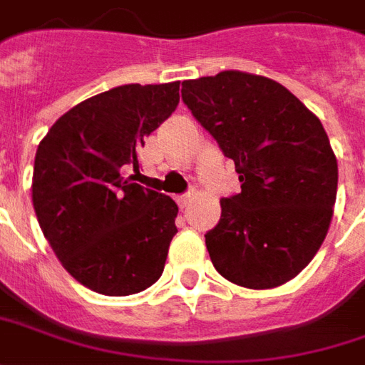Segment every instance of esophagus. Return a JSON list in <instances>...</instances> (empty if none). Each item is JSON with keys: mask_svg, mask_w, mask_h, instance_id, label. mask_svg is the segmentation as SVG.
Segmentation results:
<instances>
[{"mask_svg": "<svg viewBox=\"0 0 365 365\" xmlns=\"http://www.w3.org/2000/svg\"><path fill=\"white\" fill-rule=\"evenodd\" d=\"M192 197H195V195H190V192H188V195H182V197L177 198V205L180 208H187L188 205H190V200H192Z\"/></svg>", "mask_w": 365, "mask_h": 365, "instance_id": "1", "label": "esophagus"}]
</instances>
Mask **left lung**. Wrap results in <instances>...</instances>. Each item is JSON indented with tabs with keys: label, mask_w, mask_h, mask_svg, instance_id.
<instances>
[{
	"label": "left lung",
	"mask_w": 365,
	"mask_h": 365,
	"mask_svg": "<svg viewBox=\"0 0 365 365\" xmlns=\"http://www.w3.org/2000/svg\"><path fill=\"white\" fill-rule=\"evenodd\" d=\"M182 101L242 182L205 235L218 274L250 290L296 278L328 235L338 190L320 119L284 85L245 71L185 81Z\"/></svg>",
	"instance_id": "1"
}]
</instances>
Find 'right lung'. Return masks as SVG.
Listing matches in <instances>:
<instances>
[{"label":"right lung","instance_id":"1","mask_svg":"<svg viewBox=\"0 0 365 365\" xmlns=\"http://www.w3.org/2000/svg\"><path fill=\"white\" fill-rule=\"evenodd\" d=\"M180 81L120 85L75 105L47 130L31 198L63 268L105 296L147 290L165 270L177 202L125 177L145 137L178 105Z\"/></svg>","mask_w":365,"mask_h":365}]
</instances>
